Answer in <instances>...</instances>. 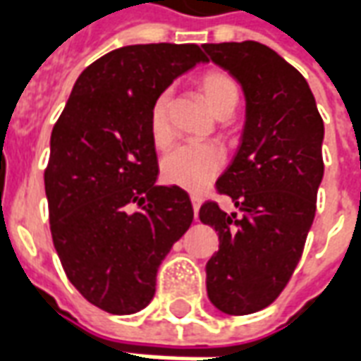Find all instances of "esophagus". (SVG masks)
I'll return each instance as SVG.
<instances>
[{
	"label": "esophagus",
	"mask_w": 361,
	"mask_h": 361,
	"mask_svg": "<svg viewBox=\"0 0 361 361\" xmlns=\"http://www.w3.org/2000/svg\"><path fill=\"white\" fill-rule=\"evenodd\" d=\"M191 203H193V212H195V216H197V212H199V207H201V197L191 195Z\"/></svg>",
	"instance_id": "obj_1"
}]
</instances>
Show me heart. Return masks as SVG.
I'll return each mask as SVG.
<instances>
[{
	"mask_svg": "<svg viewBox=\"0 0 361 361\" xmlns=\"http://www.w3.org/2000/svg\"><path fill=\"white\" fill-rule=\"evenodd\" d=\"M197 89L219 118L230 116L240 100V87L235 79L220 69L204 71L197 79ZM168 110L170 94L162 90L152 98L147 118L150 142L158 150L168 149L173 141ZM224 160V150L216 145H181L162 160V178L188 191H203L219 176Z\"/></svg>",
	"mask_w": 361,
	"mask_h": 361,
	"instance_id": "1",
	"label": "heart"
}]
</instances>
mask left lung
<instances>
[{
  "instance_id": "8db88e82",
  "label": "left lung",
  "mask_w": 361,
  "mask_h": 361,
  "mask_svg": "<svg viewBox=\"0 0 361 361\" xmlns=\"http://www.w3.org/2000/svg\"><path fill=\"white\" fill-rule=\"evenodd\" d=\"M209 58L245 94V127L232 164L216 181L240 212L214 201L199 219L219 232L207 263V294L228 315L271 305L292 279L323 180V119L303 75L265 44H204Z\"/></svg>"
}]
</instances>
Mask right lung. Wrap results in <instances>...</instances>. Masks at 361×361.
Returning a JSON list of instances; mask_svg holds the SVG:
<instances>
[{
  "label": "right lung",
  "instance_id": "1",
  "mask_svg": "<svg viewBox=\"0 0 361 361\" xmlns=\"http://www.w3.org/2000/svg\"><path fill=\"white\" fill-rule=\"evenodd\" d=\"M209 61L197 44L123 46L90 63L51 129L44 170L50 230L82 298L114 315L147 307L157 271L193 222L188 191L154 185L149 106Z\"/></svg>",
  "mask_w": 361,
  "mask_h": 361
}]
</instances>
